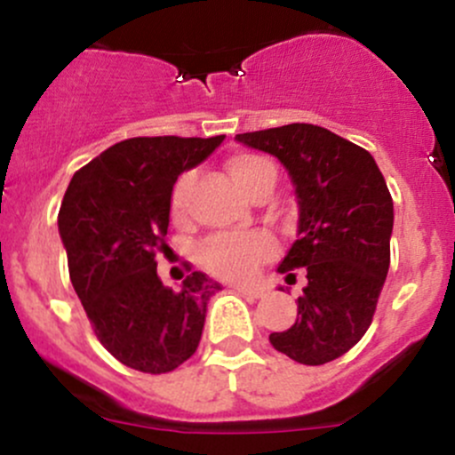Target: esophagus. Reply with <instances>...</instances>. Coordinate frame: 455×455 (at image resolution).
<instances>
[{
    "label": "esophagus",
    "mask_w": 455,
    "mask_h": 455,
    "mask_svg": "<svg viewBox=\"0 0 455 455\" xmlns=\"http://www.w3.org/2000/svg\"><path fill=\"white\" fill-rule=\"evenodd\" d=\"M235 291H240V294L248 296V299H261V296H264V290L251 288V285H235Z\"/></svg>",
    "instance_id": "1"
}]
</instances>
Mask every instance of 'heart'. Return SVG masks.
<instances>
[{
	"label": "heart",
	"instance_id": "heart-1",
	"mask_svg": "<svg viewBox=\"0 0 455 455\" xmlns=\"http://www.w3.org/2000/svg\"><path fill=\"white\" fill-rule=\"evenodd\" d=\"M227 170L233 183L248 198H255L259 189L270 179H275V167L264 156L251 155V152H237L227 161ZM194 185V174L185 172L179 176L174 189H172V215L183 220L188 213L189 191ZM276 252V240L270 233L257 231L248 235H220L204 242L198 251V261L204 270L215 276L231 281L248 279L261 261L270 259Z\"/></svg>",
	"mask_w": 455,
	"mask_h": 455
}]
</instances>
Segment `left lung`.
<instances>
[{
  "label": "left lung",
  "instance_id": "left-lung-1",
  "mask_svg": "<svg viewBox=\"0 0 455 455\" xmlns=\"http://www.w3.org/2000/svg\"><path fill=\"white\" fill-rule=\"evenodd\" d=\"M237 141L276 156L299 200V240L279 272L305 267L307 285L290 329L270 344L320 366L355 347L371 327L390 266L392 196L371 152L314 124L243 132Z\"/></svg>",
  "mask_w": 455,
  "mask_h": 455
}]
</instances>
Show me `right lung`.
<instances>
[{
    "label": "right lung",
    "instance_id": "1",
    "mask_svg": "<svg viewBox=\"0 0 455 455\" xmlns=\"http://www.w3.org/2000/svg\"><path fill=\"white\" fill-rule=\"evenodd\" d=\"M224 135L132 137L80 167L65 191L59 233L69 279L102 347L135 371L161 375L188 362L220 283L196 270L180 290L156 275L167 248L172 188Z\"/></svg>",
    "mask_w": 455,
    "mask_h": 455
}]
</instances>
